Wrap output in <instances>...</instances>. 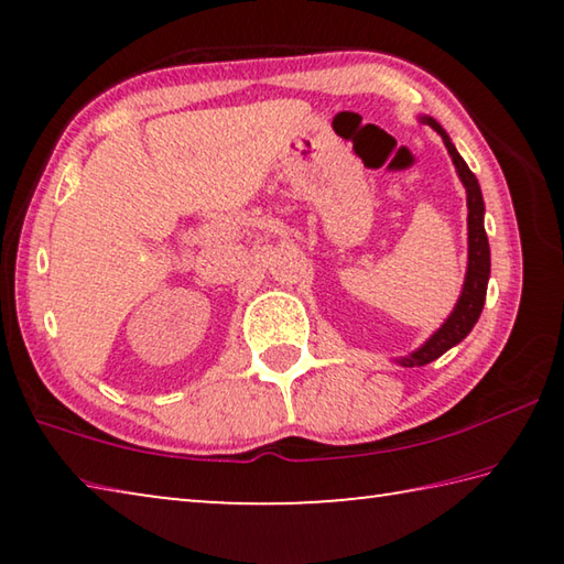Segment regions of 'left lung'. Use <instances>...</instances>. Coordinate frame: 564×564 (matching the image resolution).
<instances>
[{"mask_svg": "<svg viewBox=\"0 0 564 564\" xmlns=\"http://www.w3.org/2000/svg\"><path fill=\"white\" fill-rule=\"evenodd\" d=\"M425 123L441 133L447 154L453 156V164L460 174L465 191H467V243H470V253H467V273H465V285L460 293V301H457L455 311L451 313L441 328L433 333V338L420 346L415 352L410 356L400 358L405 368H415V366H427L435 358H441L445 350H451L453 346H457L467 333L473 330V326L480 318L482 305H485V293H488V279H490V243H488V234H485L482 226V214H485V204H482V194H480V184L467 164L463 161V156L457 154V149L453 147V141L447 133L443 131L441 123L435 119L425 117Z\"/></svg>", "mask_w": 564, "mask_h": 564, "instance_id": "1", "label": "left lung"}]
</instances>
